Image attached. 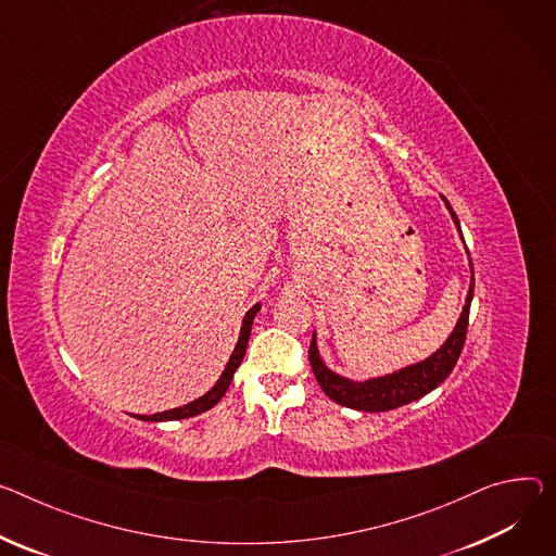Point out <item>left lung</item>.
I'll return each mask as SVG.
<instances>
[{"label": "left lung", "mask_w": 556, "mask_h": 556, "mask_svg": "<svg viewBox=\"0 0 556 556\" xmlns=\"http://www.w3.org/2000/svg\"><path fill=\"white\" fill-rule=\"evenodd\" d=\"M443 201L452 215V222L457 224V228L462 232L457 215H454L445 197H443ZM470 268H472V262H470ZM472 294H475V273H472V283H470V290L466 296V306L462 311V317H459L457 326H454V330L450 332V337L445 339V343L437 352H432L428 359H424L419 364L406 366L392 375L375 377L368 381H352V379H345V377L332 372L319 355L317 334H313L308 357H311V366H313V372H315L321 390L334 403H339V406L362 410V413L394 410V408L406 406V403L417 401L424 394L432 392L439 383L445 381V377L452 372V368L457 366V359H459L464 343H466Z\"/></svg>", "instance_id": "8db88e82"}]
</instances>
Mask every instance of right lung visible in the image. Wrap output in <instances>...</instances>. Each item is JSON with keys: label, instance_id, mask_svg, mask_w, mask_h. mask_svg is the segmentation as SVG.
<instances>
[{"label": "right lung", "instance_id": "add662e5", "mask_svg": "<svg viewBox=\"0 0 556 556\" xmlns=\"http://www.w3.org/2000/svg\"><path fill=\"white\" fill-rule=\"evenodd\" d=\"M260 308H262V304H255V306H252V308L245 313V317H243V321H241V332H239V339H237V345H235V350H232V355H230V359H228V364H226L222 377L217 379V383H215L206 394H201L199 399L186 403V406H179V408H173V410H164V413L150 415V417H146V415H135V417L141 419V421H177V419H188V417L201 415V413L211 410L213 406H217V403L222 401V396L226 394V390H228L232 377H235V370H237V368L241 366V362H243L245 345H248V339H250L252 319H255V315L260 313Z\"/></svg>", "mask_w": 556, "mask_h": 556}]
</instances>
